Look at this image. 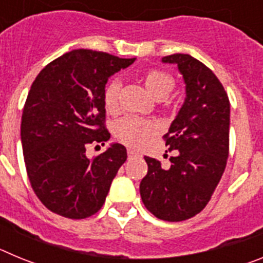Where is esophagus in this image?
I'll return each instance as SVG.
<instances>
[{
	"mask_svg": "<svg viewBox=\"0 0 263 263\" xmlns=\"http://www.w3.org/2000/svg\"><path fill=\"white\" fill-rule=\"evenodd\" d=\"M138 153L136 152V150H132V148H129V150H127V157L129 158H133V157H138Z\"/></svg>",
	"mask_w": 263,
	"mask_h": 263,
	"instance_id": "obj_1",
	"label": "esophagus"
}]
</instances>
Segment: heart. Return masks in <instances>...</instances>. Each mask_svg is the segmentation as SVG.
<instances>
[{"label": "heart", "mask_w": 263, "mask_h": 263, "mask_svg": "<svg viewBox=\"0 0 263 263\" xmlns=\"http://www.w3.org/2000/svg\"><path fill=\"white\" fill-rule=\"evenodd\" d=\"M143 84L155 99H164L175 87V80L168 72L162 69L152 68L143 73ZM121 81L113 79L106 84L104 89V106L109 113H116L120 106ZM155 133V125L152 121L143 118L127 117L121 118L115 125L116 138L129 147L138 148Z\"/></svg>", "instance_id": "1"}]
</instances>
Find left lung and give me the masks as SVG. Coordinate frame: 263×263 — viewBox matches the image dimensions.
Here are the masks:
<instances>
[{
	"label": "left lung",
	"mask_w": 263,
	"mask_h": 263,
	"mask_svg": "<svg viewBox=\"0 0 263 263\" xmlns=\"http://www.w3.org/2000/svg\"><path fill=\"white\" fill-rule=\"evenodd\" d=\"M175 63L185 83V101L163 139L171 166L145 157L147 175L141 197L155 217L183 221L205 208L225 171L229 157L231 105L224 87L205 64L187 53L162 59Z\"/></svg>",
	"instance_id": "obj_1"
}]
</instances>
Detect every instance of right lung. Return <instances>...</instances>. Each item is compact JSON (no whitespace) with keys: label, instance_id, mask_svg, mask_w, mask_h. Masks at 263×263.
<instances>
[{"label":"right lung","instance_id":"add662e5","mask_svg":"<svg viewBox=\"0 0 263 263\" xmlns=\"http://www.w3.org/2000/svg\"><path fill=\"white\" fill-rule=\"evenodd\" d=\"M136 60L73 50L48 63L32 81L21 122L23 159L32 191L51 212L80 220L101 210L127 158L115 143L92 159V143L108 141L106 81Z\"/></svg>","mask_w":263,"mask_h":263}]
</instances>
